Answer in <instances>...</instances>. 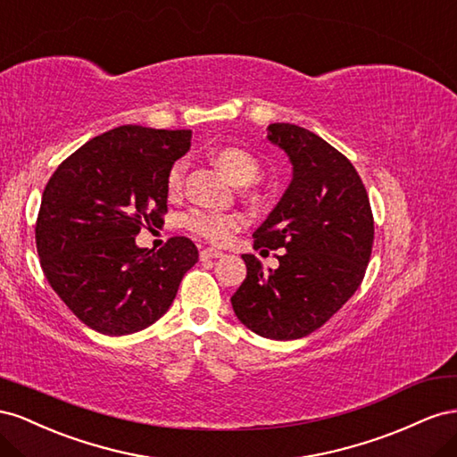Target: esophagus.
<instances>
[{"label":"esophagus","instance_id":"esophagus-1","mask_svg":"<svg viewBox=\"0 0 457 457\" xmlns=\"http://www.w3.org/2000/svg\"><path fill=\"white\" fill-rule=\"evenodd\" d=\"M224 256L220 249H214V246H206V249L201 251V260H208V258H220Z\"/></svg>","mask_w":457,"mask_h":457}]
</instances>
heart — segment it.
Instances as JSON below:
<instances>
[{"mask_svg":"<svg viewBox=\"0 0 457 457\" xmlns=\"http://www.w3.org/2000/svg\"><path fill=\"white\" fill-rule=\"evenodd\" d=\"M214 164L220 168V172L224 174L233 184L246 186L260 174V164L251 153H246L237 147H224L214 154ZM186 174V162L178 161L170 166V170L166 174V187L170 193H178L181 184H184ZM186 226L197 233V236L204 237L211 243H228L233 233H236L243 226V218L236 212H224V211H193L186 216Z\"/></svg>","mask_w":457,"mask_h":457,"instance_id":"b5f03b06","label":"heart"}]
</instances>
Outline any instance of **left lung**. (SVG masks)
Here are the masks:
<instances>
[{
    "label": "left lung",
    "mask_w": 457,
    "mask_h": 457,
    "mask_svg": "<svg viewBox=\"0 0 457 457\" xmlns=\"http://www.w3.org/2000/svg\"><path fill=\"white\" fill-rule=\"evenodd\" d=\"M268 139L285 151L293 179L253 233L254 249H283L278 270L243 254L246 278L231 306L253 333L293 341L316 331L360 287L373 245V216L356 168L306 128L278 122Z\"/></svg>",
    "instance_id": "obj_1"
}]
</instances>
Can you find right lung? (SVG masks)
<instances>
[{
    "label": "right lung",
    "mask_w": 457,
    "mask_h": 457,
    "mask_svg": "<svg viewBox=\"0 0 457 457\" xmlns=\"http://www.w3.org/2000/svg\"><path fill=\"white\" fill-rule=\"evenodd\" d=\"M191 147V129L119 126L87 141L49 178L36 246L49 285L72 314L103 335L149 328L174 303L199 260L187 237L162 249L136 245L166 212V174Z\"/></svg>",
    "instance_id": "obj_1"
}]
</instances>
